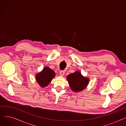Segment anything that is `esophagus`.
<instances>
[{"label":"esophagus","instance_id":"esophagus-1","mask_svg":"<svg viewBox=\"0 0 126 126\" xmlns=\"http://www.w3.org/2000/svg\"><path fill=\"white\" fill-rule=\"evenodd\" d=\"M64 74H65V72H64V71H63V70H61V71H60V76H63L64 75Z\"/></svg>","mask_w":126,"mask_h":126}]
</instances>
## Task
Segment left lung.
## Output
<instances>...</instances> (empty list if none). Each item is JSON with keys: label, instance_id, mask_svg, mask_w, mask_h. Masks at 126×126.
<instances>
[{"label": "left lung", "instance_id": "left-lung-1", "mask_svg": "<svg viewBox=\"0 0 126 126\" xmlns=\"http://www.w3.org/2000/svg\"><path fill=\"white\" fill-rule=\"evenodd\" d=\"M67 80L71 89L76 92L83 90L87 87L89 81L88 78L83 77L78 71L67 76Z\"/></svg>", "mask_w": 126, "mask_h": 126}]
</instances>
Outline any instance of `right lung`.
I'll return each instance as SVG.
<instances>
[{
    "instance_id": "obj_1",
    "label": "right lung",
    "mask_w": 126,
    "mask_h": 126,
    "mask_svg": "<svg viewBox=\"0 0 126 126\" xmlns=\"http://www.w3.org/2000/svg\"><path fill=\"white\" fill-rule=\"evenodd\" d=\"M55 77V72L48 67H44L43 70L36 74V80L39 85L42 88L47 86Z\"/></svg>"
}]
</instances>
